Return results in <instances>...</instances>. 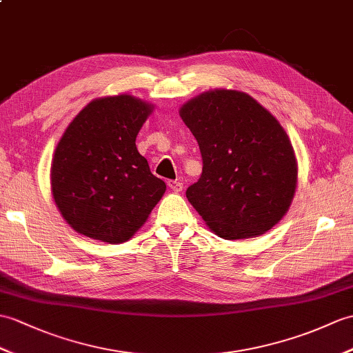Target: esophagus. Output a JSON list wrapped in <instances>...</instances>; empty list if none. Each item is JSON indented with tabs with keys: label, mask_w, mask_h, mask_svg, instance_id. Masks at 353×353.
<instances>
[{
	"label": "esophagus",
	"mask_w": 353,
	"mask_h": 353,
	"mask_svg": "<svg viewBox=\"0 0 353 353\" xmlns=\"http://www.w3.org/2000/svg\"><path fill=\"white\" fill-rule=\"evenodd\" d=\"M167 185H168L170 190L174 191V192H180L183 190V183L179 182V180H168Z\"/></svg>",
	"instance_id": "1"
}]
</instances>
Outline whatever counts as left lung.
<instances>
[{"mask_svg":"<svg viewBox=\"0 0 353 353\" xmlns=\"http://www.w3.org/2000/svg\"><path fill=\"white\" fill-rule=\"evenodd\" d=\"M180 117L200 147L203 171L186 199L219 237L263 234L288 212L298 165L280 123L247 93L214 90Z\"/></svg>","mask_w":353,"mask_h":353,"instance_id":"8db88e82","label":"left lung"}]
</instances>
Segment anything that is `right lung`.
<instances>
[{"label": "right lung", "instance_id": "add662e5", "mask_svg": "<svg viewBox=\"0 0 353 353\" xmlns=\"http://www.w3.org/2000/svg\"><path fill=\"white\" fill-rule=\"evenodd\" d=\"M152 105L120 94L90 102L57 145L51 188L73 230L108 243L134 236L167 186L152 174L135 139Z\"/></svg>", "mask_w": 353, "mask_h": 353}]
</instances>
